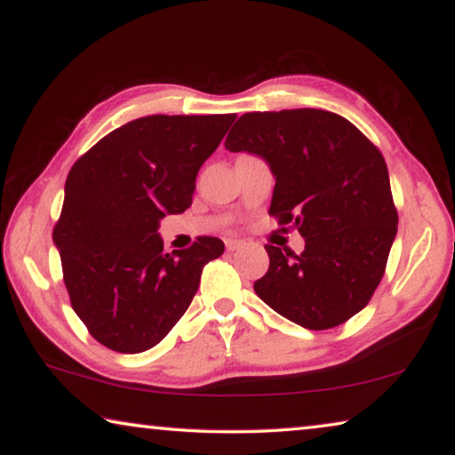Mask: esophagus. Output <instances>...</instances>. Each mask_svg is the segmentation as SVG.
<instances>
[{"mask_svg":"<svg viewBox=\"0 0 455 455\" xmlns=\"http://www.w3.org/2000/svg\"><path fill=\"white\" fill-rule=\"evenodd\" d=\"M227 251H230V252H235V251H238V249H243L244 246V241H238V238H227Z\"/></svg>","mask_w":455,"mask_h":455,"instance_id":"34e87169","label":"esophagus"}]
</instances>
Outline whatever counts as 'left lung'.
<instances>
[{"instance_id":"1","label":"left lung","mask_w":455,"mask_h":455,"mask_svg":"<svg viewBox=\"0 0 455 455\" xmlns=\"http://www.w3.org/2000/svg\"><path fill=\"white\" fill-rule=\"evenodd\" d=\"M227 150L263 156L275 174L268 214L297 227L305 251L265 244L255 292L284 319L337 327L371 301L397 235V209L379 148L339 114L315 108L249 112Z\"/></svg>"}]
</instances>
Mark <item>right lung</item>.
<instances>
[{"label":"right lung","instance_id":"1","mask_svg":"<svg viewBox=\"0 0 455 455\" xmlns=\"http://www.w3.org/2000/svg\"><path fill=\"white\" fill-rule=\"evenodd\" d=\"M236 114H154L112 130L76 160L53 227L64 283L90 335L118 353L158 345L195 297L217 236L164 252L158 222L192 204L200 166Z\"/></svg>","mask_w":455,"mask_h":455}]
</instances>
